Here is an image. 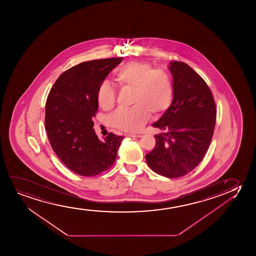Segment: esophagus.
I'll return each mask as SVG.
<instances>
[{
  "label": "esophagus",
  "instance_id": "34e87169",
  "mask_svg": "<svg viewBox=\"0 0 256 256\" xmlns=\"http://www.w3.org/2000/svg\"><path fill=\"white\" fill-rule=\"evenodd\" d=\"M126 136L131 137V138H140V137H142V134H126Z\"/></svg>",
  "mask_w": 256,
  "mask_h": 256
}]
</instances>
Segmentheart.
I'll return each mask as SVG.
<instances>
[{
    "label": "heart",
    "instance_id": "obj_1",
    "mask_svg": "<svg viewBox=\"0 0 256 256\" xmlns=\"http://www.w3.org/2000/svg\"><path fill=\"white\" fill-rule=\"evenodd\" d=\"M116 81L122 90L132 92L130 109H119L112 114V126L125 132L140 131L151 114L158 117L172 104L174 88L170 74L162 69H154L150 64L132 61L120 67L116 72ZM98 106L105 111L114 106L116 92L112 86L104 82L98 89Z\"/></svg>",
    "mask_w": 256,
    "mask_h": 256
}]
</instances>
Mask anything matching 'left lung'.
Wrapping results in <instances>:
<instances>
[{"mask_svg": "<svg viewBox=\"0 0 256 256\" xmlns=\"http://www.w3.org/2000/svg\"><path fill=\"white\" fill-rule=\"evenodd\" d=\"M174 94L161 118L152 126L160 130L156 146L146 154L148 167L159 175L176 178L200 164L210 146L216 106L210 88L187 64L172 61Z\"/></svg>", "mask_w": 256, "mask_h": 256, "instance_id": "left-lung-1", "label": "left lung"}]
</instances>
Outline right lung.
<instances>
[{
	"instance_id": "add662e5",
	"label": "right lung",
	"mask_w": 256,
	"mask_h": 256,
	"mask_svg": "<svg viewBox=\"0 0 256 256\" xmlns=\"http://www.w3.org/2000/svg\"><path fill=\"white\" fill-rule=\"evenodd\" d=\"M122 61V58H111L78 64L61 74L50 91L44 120L50 144L78 175L92 176L108 170L124 139L109 133L100 140L92 128L98 88Z\"/></svg>"
}]
</instances>
